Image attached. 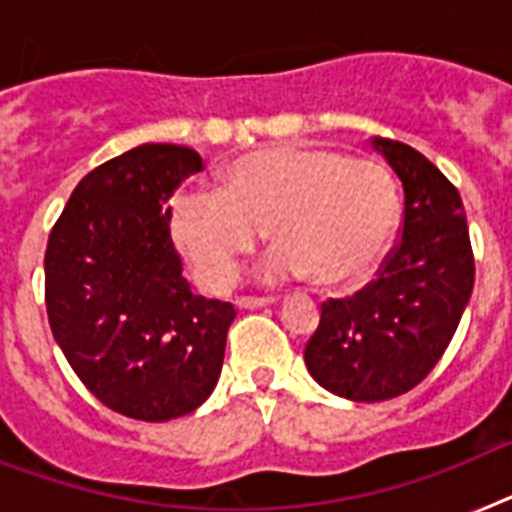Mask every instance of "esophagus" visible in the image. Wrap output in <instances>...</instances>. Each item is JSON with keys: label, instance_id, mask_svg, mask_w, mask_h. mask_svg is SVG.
I'll return each instance as SVG.
<instances>
[{"label": "esophagus", "instance_id": "34e87169", "mask_svg": "<svg viewBox=\"0 0 512 512\" xmlns=\"http://www.w3.org/2000/svg\"><path fill=\"white\" fill-rule=\"evenodd\" d=\"M274 298H251V295H243V298H238L235 301V306L238 308H261V306H272Z\"/></svg>", "mask_w": 512, "mask_h": 512}]
</instances>
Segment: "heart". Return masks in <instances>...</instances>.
<instances>
[{
	"mask_svg": "<svg viewBox=\"0 0 512 512\" xmlns=\"http://www.w3.org/2000/svg\"><path fill=\"white\" fill-rule=\"evenodd\" d=\"M398 222V190L371 159L311 146L238 156L217 190H183L172 201V238L198 282L225 290L266 235L269 280L358 285L377 269Z\"/></svg>",
	"mask_w": 512,
	"mask_h": 512,
	"instance_id": "1",
	"label": "heart"
}]
</instances>
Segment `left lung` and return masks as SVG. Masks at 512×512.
<instances>
[{
    "instance_id": "1",
    "label": "left lung",
    "mask_w": 512,
    "mask_h": 512,
    "mask_svg": "<svg viewBox=\"0 0 512 512\" xmlns=\"http://www.w3.org/2000/svg\"><path fill=\"white\" fill-rule=\"evenodd\" d=\"M371 146L403 183L400 243L361 293L324 303L303 353L324 390L356 403L413 390L447 350L474 290L458 188L408 143L374 138Z\"/></svg>"
}]
</instances>
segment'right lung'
I'll list each match as a JSON object with an SVG mask.
<instances>
[{
  "mask_svg": "<svg viewBox=\"0 0 512 512\" xmlns=\"http://www.w3.org/2000/svg\"><path fill=\"white\" fill-rule=\"evenodd\" d=\"M204 162L143 143L88 172L46 246V314L78 379L138 421L196 411L217 387L235 308L190 293L170 198Z\"/></svg>",
  "mask_w": 512,
  "mask_h": 512,
  "instance_id": "obj_1",
  "label": "right lung"
}]
</instances>
